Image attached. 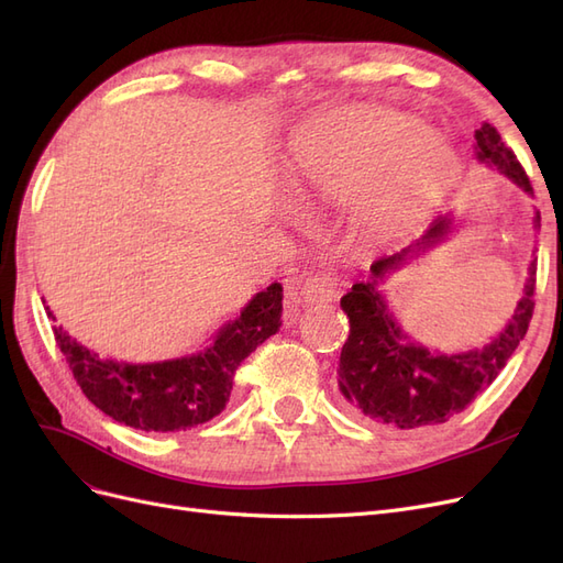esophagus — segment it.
Returning a JSON list of instances; mask_svg holds the SVG:
<instances>
[{"label": "esophagus", "mask_w": 563, "mask_h": 563, "mask_svg": "<svg viewBox=\"0 0 563 563\" xmlns=\"http://www.w3.org/2000/svg\"><path fill=\"white\" fill-rule=\"evenodd\" d=\"M300 296L305 302H331L338 296V277L333 272H312L300 279Z\"/></svg>", "instance_id": "esophagus-1"}]
</instances>
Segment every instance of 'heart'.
Returning a JSON list of instances; mask_svg holds the SVG:
<instances>
[{
    "label": "heart",
    "instance_id": "1",
    "mask_svg": "<svg viewBox=\"0 0 563 563\" xmlns=\"http://www.w3.org/2000/svg\"><path fill=\"white\" fill-rule=\"evenodd\" d=\"M296 172L319 192L350 199L378 218H411L449 192L457 155L418 119L383 106H347L319 117L296 143Z\"/></svg>",
    "mask_w": 563,
    "mask_h": 563
}]
</instances>
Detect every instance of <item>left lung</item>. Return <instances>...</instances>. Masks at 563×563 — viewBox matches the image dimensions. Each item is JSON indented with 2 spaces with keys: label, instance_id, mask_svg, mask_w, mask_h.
Masks as SVG:
<instances>
[{
  "label": "left lung",
  "instance_id": "1",
  "mask_svg": "<svg viewBox=\"0 0 563 563\" xmlns=\"http://www.w3.org/2000/svg\"><path fill=\"white\" fill-rule=\"evenodd\" d=\"M474 139L476 157L488 166H496L523 192L533 195L523 166L517 162L515 152L503 143L496 126L482 124V129L474 131ZM536 228H540V213H536ZM449 230L451 218L439 216L420 240L397 253L383 255L371 265V277L356 282L340 298V308L350 319V335L340 352L338 385L356 416L399 430L446 422L455 413L465 411L476 395H482L498 378L528 331V321L536 308V261L528 267L523 296L517 302L512 319L482 350L457 354L430 352L399 329L378 291V284L416 255L439 244Z\"/></svg>",
  "mask_w": 563,
  "mask_h": 563
}]
</instances>
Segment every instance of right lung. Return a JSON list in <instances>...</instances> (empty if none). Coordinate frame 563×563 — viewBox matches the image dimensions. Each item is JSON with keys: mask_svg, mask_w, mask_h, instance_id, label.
Returning <instances> with one entry per match:
<instances>
[{"mask_svg": "<svg viewBox=\"0 0 563 563\" xmlns=\"http://www.w3.org/2000/svg\"><path fill=\"white\" fill-rule=\"evenodd\" d=\"M282 298V284H269L216 333L207 350L155 364L100 360L63 327H54V335L77 385L106 416L143 432H180L223 411L236 368L279 331ZM46 314L56 321L48 308Z\"/></svg>", "mask_w": 563, "mask_h": 563, "instance_id": "1", "label": "right lung"}]
</instances>
